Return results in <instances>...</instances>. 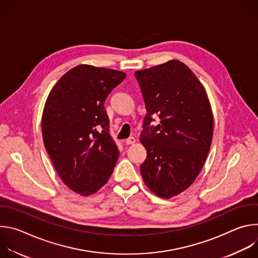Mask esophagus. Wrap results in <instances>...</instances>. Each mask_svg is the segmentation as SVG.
Masks as SVG:
<instances>
[{
	"label": "esophagus",
	"mask_w": 258,
	"mask_h": 258,
	"mask_svg": "<svg viewBox=\"0 0 258 258\" xmlns=\"http://www.w3.org/2000/svg\"><path fill=\"white\" fill-rule=\"evenodd\" d=\"M124 143L126 144V145H131V144H135L136 143V139L134 138V137H131V138H128V139H126L125 141H124Z\"/></svg>",
	"instance_id": "34e87169"
}]
</instances>
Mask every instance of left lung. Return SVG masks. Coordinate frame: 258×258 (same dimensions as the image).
<instances>
[{"label":"left lung","instance_id":"8db88e82","mask_svg":"<svg viewBox=\"0 0 258 258\" xmlns=\"http://www.w3.org/2000/svg\"><path fill=\"white\" fill-rule=\"evenodd\" d=\"M147 114L140 142L147 150L143 179L155 195L169 199L187 190L200 173L213 135L206 91L178 60L135 72ZM153 115L161 123L149 127Z\"/></svg>","mask_w":258,"mask_h":258}]
</instances>
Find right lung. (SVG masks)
Returning <instances> with one entry per match:
<instances>
[{"instance_id": "add662e5", "label": "right lung", "mask_w": 258, "mask_h": 258, "mask_svg": "<svg viewBox=\"0 0 258 258\" xmlns=\"http://www.w3.org/2000/svg\"><path fill=\"white\" fill-rule=\"evenodd\" d=\"M125 77L122 71L81 64L61 77L47 98L45 148L62 181L82 196L98 192L118 159L104 102Z\"/></svg>"}]
</instances>
